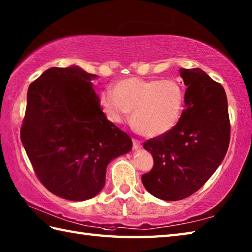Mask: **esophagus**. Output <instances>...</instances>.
Wrapping results in <instances>:
<instances>
[{"label":"esophagus","instance_id":"1","mask_svg":"<svg viewBox=\"0 0 252 252\" xmlns=\"http://www.w3.org/2000/svg\"><path fill=\"white\" fill-rule=\"evenodd\" d=\"M133 142V148L134 149H138L142 146V142L140 140H136V138H133L132 140Z\"/></svg>","mask_w":252,"mask_h":252}]
</instances>
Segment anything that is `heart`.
Returning a JSON list of instances; mask_svg holds the SVG:
<instances>
[{
  "instance_id": "b5f03b06",
  "label": "heart",
  "mask_w": 252,
  "mask_h": 252,
  "mask_svg": "<svg viewBox=\"0 0 252 252\" xmlns=\"http://www.w3.org/2000/svg\"><path fill=\"white\" fill-rule=\"evenodd\" d=\"M184 93L174 80H121L110 91L101 93L100 104L107 116L120 122L132 111V126L140 134L156 137L169 132L178 123Z\"/></svg>"
}]
</instances>
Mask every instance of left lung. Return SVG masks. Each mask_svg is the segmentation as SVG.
<instances>
[{
  "label": "left lung",
  "mask_w": 252,
  "mask_h": 252,
  "mask_svg": "<svg viewBox=\"0 0 252 252\" xmlns=\"http://www.w3.org/2000/svg\"><path fill=\"white\" fill-rule=\"evenodd\" d=\"M187 87L185 109L169 132L144 142L154 167L142 175L155 197L176 201L194 194L226 155L231 122L225 91L199 68L180 69Z\"/></svg>",
  "instance_id": "left-lung-1"
}]
</instances>
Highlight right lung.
Wrapping results in <instances>:
<instances>
[{
  "label": "right lung",
  "instance_id": "add662e5",
  "mask_svg": "<svg viewBox=\"0 0 252 252\" xmlns=\"http://www.w3.org/2000/svg\"><path fill=\"white\" fill-rule=\"evenodd\" d=\"M96 78L76 66L52 67L27 94L21 142L37 179L63 199L97 195L107 165L132 148L131 137L101 111Z\"/></svg>",
  "mask_w": 252,
  "mask_h": 252
}]
</instances>
